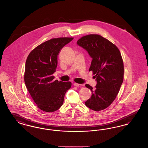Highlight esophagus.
Returning <instances> with one entry per match:
<instances>
[{
	"mask_svg": "<svg viewBox=\"0 0 148 148\" xmlns=\"http://www.w3.org/2000/svg\"><path fill=\"white\" fill-rule=\"evenodd\" d=\"M74 85L75 86H82L83 85L81 84H77V83H74Z\"/></svg>",
	"mask_w": 148,
	"mask_h": 148,
	"instance_id": "obj_1",
	"label": "esophagus"
}]
</instances>
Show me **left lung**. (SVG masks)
<instances>
[{"label":"left lung","mask_w":148,"mask_h":148,"mask_svg":"<svg viewBox=\"0 0 148 148\" xmlns=\"http://www.w3.org/2000/svg\"><path fill=\"white\" fill-rule=\"evenodd\" d=\"M77 43L92 58L89 71L93 72L97 83L95 89L85 85L92 91V95L85 104L97 112L105 109L116 98L123 82L124 65L119 50L98 34L83 36Z\"/></svg>","instance_id":"left-lung-1"}]
</instances>
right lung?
Masks as SVG:
<instances>
[{
	"mask_svg": "<svg viewBox=\"0 0 148 148\" xmlns=\"http://www.w3.org/2000/svg\"><path fill=\"white\" fill-rule=\"evenodd\" d=\"M73 38L51 39L36 47L27 59L24 73L26 87L38 107L46 112L58 110L63 104L64 96L71 88L70 82L54 80L58 56Z\"/></svg>",
	"mask_w": 148,
	"mask_h": 148,
	"instance_id": "add662e5",
	"label": "right lung"
}]
</instances>
